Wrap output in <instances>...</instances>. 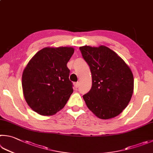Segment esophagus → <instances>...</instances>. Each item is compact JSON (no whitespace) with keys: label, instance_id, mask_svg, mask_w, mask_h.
<instances>
[{"label":"esophagus","instance_id":"1","mask_svg":"<svg viewBox=\"0 0 153 153\" xmlns=\"http://www.w3.org/2000/svg\"><path fill=\"white\" fill-rule=\"evenodd\" d=\"M74 85H75V87L76 88H78L79 87V82H76L74 84Z\"/></svg>","mask_w":153,"mask_h":153}]
</instances>
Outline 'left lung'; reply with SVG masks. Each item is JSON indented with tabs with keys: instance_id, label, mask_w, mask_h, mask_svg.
Here are the masks:
<instances>
[{
	"instance_id": "obj_1",
	"label": "left lung",
	"mask_w": 153,
	"mask_h": 153,
	"mask_svg": "<svg viewBox=\"0 0 153 153\" xmlns=\"http://www.w3.org/2000/svg\"><path fill=\"white\" fill-rule=\"evenodd\" d=\"M83 58L90 69L92 85L83 96L88 108L97 117H116L128 104L134 90V77L131 69L112 49L80 47Z\"/></svg>"
}]
</instances>
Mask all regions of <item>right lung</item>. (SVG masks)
<instances>
[{
  "label": "right lung",
  "mask_w": 153,
  "mask_h": 153,
  "mask_svg": "<svg viewBox=\"0 0 153 153\" xmlns=\"http://www.w3.org/2000/svg\"><path fill=\"white\" fill-rule=\"evenodd\" d=\"M74 52L71 47L43 48L25 68L22 76L25 99L39 114H56L65 106L73 93L67 63Z\"/></svg>",
  "instance_id": "right-lung-1"
}]
</instances>
